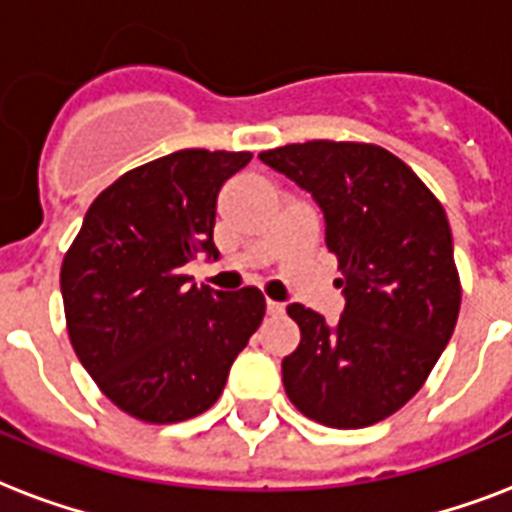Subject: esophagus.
I'll return each mask as SVG.
<instances>
[{
  "label": "esophagus",
  "instance_id": "34e87169",
  "mask_svg": "<svg viewBox=\"0 0 512 512\" xmlns=\"http://www.w3.org/2000/svg\"><path fill=\"white\" fill-rule=\"evenodd\" d=\"M265 308H268V313H284V303H276V300H265Z\"/></svg>",
  "mask_w": 512,
  "mask_h": 512
}]
</instances>
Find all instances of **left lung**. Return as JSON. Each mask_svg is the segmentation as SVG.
Listing matches in <instances>:
<instances>
[{"mask_svg":"<svg viewBox=\"0 0 512 512\" xmlns=\"http://www.w3.org/2000/svg\"><path fill=\"white\" fill-rule=\"evenodd\" d=\"M260 162L311 193L337 257L345 311L335 327L300 303V345L281 361L289 401L327 428H366L425 385L460 313L452 228L441 201L372 143L308 140Z\"/></svg>","mask_w":512,"mask_h":512,"instance_id":"left-lung-1","label":"left lung"}]
</instances>
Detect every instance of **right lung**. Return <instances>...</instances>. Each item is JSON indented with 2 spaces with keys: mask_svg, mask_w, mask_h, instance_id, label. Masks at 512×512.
<instances>
[{
  "mask_svg": "<svg viewBox=\"0 0 512 512\" xmlns=\"http://www.w3.org/2000/svg\"><path fill=\"white\" fill-rule=\"evenodd\" d=\"M249 151L185 148L92 201L60 268L71 345L122 412L151 425L207 412L265 316L260 289L217 292L183 268L217 260V193Z\"/></svg>",
  "mask_w": 512,
  "mask_h": 512,
  "instance_id": "add662e5",
  "label": "right lung"
}]
</instances>
